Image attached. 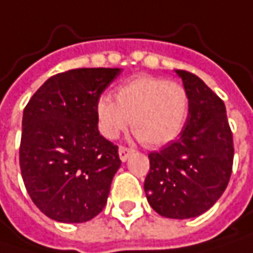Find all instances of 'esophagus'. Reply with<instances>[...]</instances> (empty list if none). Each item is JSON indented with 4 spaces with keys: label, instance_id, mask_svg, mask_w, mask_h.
Returning <instances> with one entry per match:
<instances>
[{
    "label": "esophagus",
    "instance_id": "esophagus-1",
    "mask_svg": "<svg viewBox=\"0 0 253 253\" xmlns=\"http://www.w3.org/2000/svg\"><path fill=\"white\" fill-rule=\"evenodd\" d=\"M118 154H119V158H121V161H122V163H125V161L129 158V155L132 154V150H128V148H125V147H119Z\"/></svg>",
    "mask_w": 253,
    "mask_h": 253
}]
</instances>
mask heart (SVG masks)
<instances>
[{
  "label": "heart",
  "instance_id": "heart-1",
  "mask_svg": "<svg viewBox=\"0 0 253 253\" xmlns=\"http://www.w3.org/2000/svg\"><path fill=\"white\" fill-rule=\"evenodd\" d=\"M113 102L102 96L96 102V119L102 135L117 139L128 126L144 144L164 145L180 134L189 115L190 99L178 82L155 76H136L119 86Z\"/></svg>",
  "mask_w": 253,
  "mask_h": 253
}]
</instances>
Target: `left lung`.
Returning a JSON list of instances; mask_svg holds the SVG:
<instances>
[{"label": "left lung", "instance_id": "obj_1", "mask_svg": "<svg viewBox=\"0 0 253 253\" xmlns=\"http://www.w3.org/2000/svg\"><path fill=\"white\" fill-rule=\"evenodd\" d=\"M175 73L189 93V115L177 141L148 155L144 190L158 214L190 219L208 211L227 187L233 138L223 100L196 75Z\"/></svg>", "mask_w": 253, "mask_h": 253}]
</instances>
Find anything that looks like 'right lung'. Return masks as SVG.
Here are the masks:
<instances>
[{
  "instance_id": "obj_1",
  "label": "right lung",
  "mask_w": 253,
  "mask_h": 253,
  "mask_svg": "<svg viewBox=\"0 0 253 253\" xmlns=\"http://www.w3.org/2000/svg\"><path fill=\"white\" fill-rule=\"evenodd\" d=\"M122 69H73L51 76L23 114L20 169L47 217L83 223L103 210L121 167L118 147L99 134L96 102Z\"/></svg>"
}]
</instances>
